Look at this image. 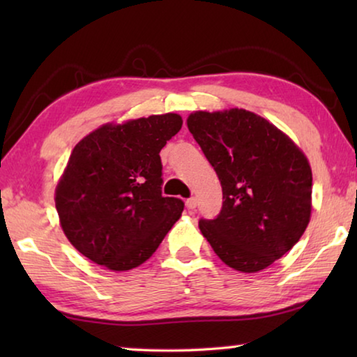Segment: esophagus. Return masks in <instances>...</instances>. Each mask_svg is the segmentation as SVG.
Masks as SVG:
<instances>
[{
  "label": "esophagus",
  "instance_id": "esophagus-1",
  "mask_svg": "<svg viewBox=\"0 0 357 357\" xmlns=\"http://www.w3.org/2000/svg\"><path fill=\"white\" fill-rule=\"evenodd\" d=\"M185 206L189 208V209H195V206H197V198H195V197H190V198H187V202H185Z\"/></svg>",
  "mask_w": 357,
  "mask_h": 357
}]
</instances>
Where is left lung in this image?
<instances>
[{"mask_svg":"<svg viewBox=\"0 0 357 357\" xmlns=\"http://www.w3.org/2000/svg\"><path fill=\"white\" fill-rule=\"evenodd\" d=\"M187 128L222 184L219 215L198 222L203 236L229 268H268L309 225V160L274 124L243 108L192 113Z\"/></svg>","mask_w":357,"mask_h":357,"instance_id":"1","label":"left lung"}]
</instances>
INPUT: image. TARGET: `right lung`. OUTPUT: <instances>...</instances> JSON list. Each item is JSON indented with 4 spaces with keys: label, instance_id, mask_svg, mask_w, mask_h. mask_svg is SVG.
I'll use <instances>...</instances> for the list:
<instances>
[{
    "label": "right lung",
    "instance_id": "add662e5",
    "mask_svg": "<svg viewBox=\"0 0 357 357\" xmlns=\"http://www.w3.org/2000/svg\"><path fill=\"white\" fill-rule=\"evenodd\" d=\"M179 114L105 124L72 149L55 204L70 244L96 264L129 271L146 261L184 209L162 195L160 149L179 132Z\"/></svg>",
    "mask_w": 357,
    "mask_h": 357
}]
</instances>
